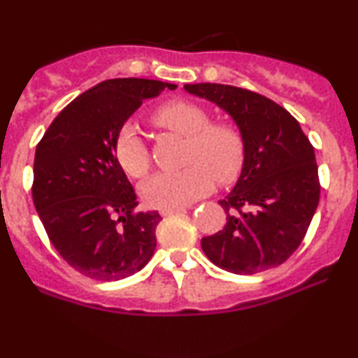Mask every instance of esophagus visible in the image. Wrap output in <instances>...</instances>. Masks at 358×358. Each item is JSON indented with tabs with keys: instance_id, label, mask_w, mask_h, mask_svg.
Here are the masks:
<instances>
[{
	"instance_id": "34e87169",
	"label": "esophagus",
	"mask_w": 358,
	"mask_h": 358,
	"mask_svg": "<svg viewBox=\"0 0 358 358\" xmlns=\"http://www.w3.org/2000/svg\"><path fill=\"white\" fill-rule=\"evenodd\" d=\"M185 208H166V210H162L163 217H170V215H176V213H183Z\"/></svg>"
}]
</instances>
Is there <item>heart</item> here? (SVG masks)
Listing matches in <instances>:
<instances>
[{
    "mask_svg": "<svg viewBox=\"0 0 358 358\" xmlns=\"http://www.w3.org/2000/svg\"><path fill=\"white\" fill-rule=\"evenodd\" d=\"M153 121L188 138L187 163L190 165L180 171H162L146 180L141 187L146 205L159 210L182 208L207 195L215 180L220 185H231L239 178L245 162V139L236 124L212 122L208 110L188 101L165 104L156 110ZM114 153L122 170L133 178H141L150 170V151L129 122L117 131Z\"/></svg>",
    "mask_w": 358,
    "mask_h": 358,
    "instance_id": "1",
    "label": "heart"
}]
</instances>
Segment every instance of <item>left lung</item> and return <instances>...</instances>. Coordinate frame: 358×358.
Segmentation results:
<instances>
[{
  "label": "left lung",
  "mask_w": 358,
  "mask_h": 358,
  "mask_svg": "<svg viewBox=\"0 0 358 358\" xmlns=\"http://www.w3.org/2000/svg\"><path fill=\"white\" fill-rule=\"evenodd\" d=\"M185 90L231 114L245 139L239 180L219 202L227 222L202 239L205 256L234 274L276 268L305 239L320 202L310 139L285 108L252 90L208 82Z\"/></svg>",
  "instance_id": "1"
}]
</instances>
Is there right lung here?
I'll return each mask as SVG.
<instances>
[{"label":"right lung","mask_w":358,"mask_h":358,"mask_svg":"<svg viewBox=\"0 0 358 358\" xmlns=\"http://www.w3.org/2000/svg\"><path fill=\"white\" fill-rule=\"evenodd\" d=\"M175 84L109 79L85 90L53 119L36 145L34 203L64 261L97 281H119L148 264L158 212H136L133 185L117 163V131L143 101Z\"/></svg>","instance_id":"1"}]
</instances>
